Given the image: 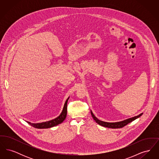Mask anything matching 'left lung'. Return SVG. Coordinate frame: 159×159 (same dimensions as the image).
Listing matches in <instances>:
<instances>
[{
    "label": "left lung",
    "mask_w": 159,
    "mask_h": 159,
    "mask_svg": "<svg viewBox=\"0 0 159 159\" xmlns=\"http://www.w3.org/2000/svg\"><path fill=\"white\" fill-rule=\"evenodd\" d=\"M91 115H92L93 119H94V120L96 121L99 125L102 126H104V127H106V128H109L112 129L121 128L124 127L125 126H126V125H128L130 122L134 121V120H135L137 118L139 117L143 114V113L140 114H139L138 116L133 117L130 118V119H128L125 120H123V121L115 122V123H109V122H106V121L99 120V119H98L94 116V114H93L92 111H91Z\"/></svg>",
    "instance_id": "1"
}]
</instances>
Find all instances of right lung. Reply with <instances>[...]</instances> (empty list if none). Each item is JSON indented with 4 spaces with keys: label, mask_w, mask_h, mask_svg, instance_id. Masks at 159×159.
Listing matches in <instances>:
<instances>
[{
    "label": "right lung",
    "mask_w": 159,
    "mask_h": 159,
    "mask_svg": "<svg viewBox=\"0 0 159 159\" xmlns=\"http://www.w3.org/2000/svg\"><path fill=\"white\" fill-rule=\"evenodd\" d=\"M68 99L69 98H68L66 100V101L64 104L63 110H62L60 115L58 117L52 120H50V121H45V122H42V123H32L29 121H27V122L31 126L38 129L49 128H52V127L55 126L60 124L66 119V117L67 116V102H68Z\"/></svg>",
    "instance_id": "obj_1"
}]
</instances>
